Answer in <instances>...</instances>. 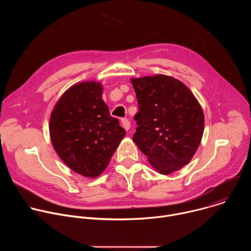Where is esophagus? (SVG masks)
<instances>
[{
	"instance_id": "1",
	"label": "esophagus",
	"mask_w": 251,
	"mask_h": 251,
	"mask_svg": "<svg viewBox=\"0 0 251 251\" xmlns=\"http://www.w3.org/2000/svg\"><path fill=\"white\" fill-rule=\"evenodd\" d=\"M122 125H123V128L126 130V131H129V129H130V126H131V124H130V121L128 120V119H122Z\"/></svg>"
}]
</instances>
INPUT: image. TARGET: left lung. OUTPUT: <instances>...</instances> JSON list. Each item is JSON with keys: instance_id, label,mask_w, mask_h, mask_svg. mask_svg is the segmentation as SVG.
<instances>
[{"instance_id": "left-lung-1", "label": "left lung", "mask_w": 251, "mask_h": 251, "mask_svg": "<svg viewBox=\"0 0 251 251\" xmlns=\"http://www.w3.org/2000/svg\"><path fill=\"white\" fill-rule=\"evenodd\" d=\"M131 82L139 106L134 143L160 174L181 170L202 138L201 104L188 86L169 75L131 78Z\"/></svg>"}]
</instances>
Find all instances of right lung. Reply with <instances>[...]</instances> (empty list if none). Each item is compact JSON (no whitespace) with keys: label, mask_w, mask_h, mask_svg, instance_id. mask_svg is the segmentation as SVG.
Masks as SVG:
<instances>
[{"label":"right lung","mask_w":251,"mask_h":251,"mask_svg":"<svg viewBox=\"0 0 251 251\" xmlns=\"http://www.w3.org/2000/svg\"><path fill=\"white\" fill-rule=\"evenodd\" d=\"M102 92L96 81L73 85L60 96L50 119L55 152L68 168L86 177L102 174L126 134L110 116Z\"/></svg>","instance_id":"right-lung-1"}]
</instances>
